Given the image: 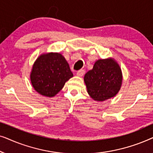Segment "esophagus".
<instances>
[{
    "mask_svg": "<svg viewBox=\"0 0 153 153\" xmlns=\"http://www.w3.org/2000/svg\"><path fill=\"white\" fill-rule=\"evenodd\" d=\"M85 73V70H79V71H77L76 72V75L79 76H82Z\"/></svg>",
    "mask_w": 153,
    "mask_h": 153,
    "instance_id": "34e87169",
    "label": "esophagus"
}]
</instances>
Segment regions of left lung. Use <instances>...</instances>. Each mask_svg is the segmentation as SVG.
Listing matches in <instances>:
<instances>
[{"label": "left lung", "mask_w": 153, "mask_h": 153, "mask_svg": "<svg viewBox=\"0 0 153 153\" xmlns=\"http://www.w3.org/2000/svg\"><path fill=\"white\" fill-rule=\"evenodd\" d=\"M88 93L93 100L104 101L118 93L122 83L120 66L112 59L98 60L84 76Z\"/></svg>", "instance_id": "obj_1"}]
</instances>
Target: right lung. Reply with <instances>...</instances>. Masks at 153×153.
Here are the masks:
<instances>
[{"label":"right lung","instance_id":"obj_1","mask_svg":"<svg viewBox=\"0 0 153 153\" xmlns=\"http://www.w3.org/2000/svg\"><path fill=\"white\" fill-rule=\"evenodd\" d=\"M73 76L65 58L60 53L41 55L33 65L30 81L35 91L47 97L55 96Z\"/></svg>","mask_w":153,"mask_h":153}]
</instances>
